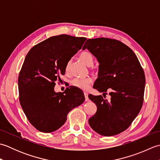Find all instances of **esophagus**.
I'll return each instance as SVG.
<instances>
[{
    "label": "esophagus",
    "mask_w": 160,
    "mask_h": 160,
    "mask_svg": "<svg viewBox=\"0 0 160 160\" xmlns=\"http://www.w3.org/2000/svg\"><path fill=\"white\" fill-rule=\"evenodd\" d=\"M84 97H85V101L89 100V98H88V93H86V92H84Z\"/></svg>",
    "instance_id": "esophagus-1"
}]
</instances>
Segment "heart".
I'll return each instance as SVG.
<instances>
[{
    "instance_id": "b5f03b06",
    "label": "heart",
    "mask_w": 160,
    "mask_h": 160,
    "mask_svg": "<svg viewBox=\"0 0 160 160\" xmlns=\"http://www.w3.org/2000/svg\"><path fill=\"white\" fill-rule=\"evenodd\" d=\"M80 58L84 63H86L88 65H91L93 62V56L89 52H87V51H84V52H81L80 54ZM71 65V61H68L65 69L68 71L69 69V67ZM93 82L92 78L89 76L85 77V78H76L71 81V84L75 87L78 88V89H82L84 91H87L89 89L90 84Z\"/></svg>"
}]
</instances>
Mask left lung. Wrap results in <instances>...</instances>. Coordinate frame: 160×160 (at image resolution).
I'll return each instance as SVG.
<instances>
[{"instance_id": "left-lung-1", "label": "left lung", "mask_w": 160, "mask_h": 160, "mask_svg": "<svg viewBox=\"0 0 160 160\" xmlns=\"http://www.w3.org/2000/svg\"><path fill=\"white\" fill-rule=\"evenodd\" d=\"M99 62L98 78L93 88L103 93L89 95L97 111L89 119L90 127L104 136L123 132L137 117L144 102L145 75L132 49L115 39H88L82 47ZM110 91L111 99L104 94Z\"/></svg>"}]
</instances>
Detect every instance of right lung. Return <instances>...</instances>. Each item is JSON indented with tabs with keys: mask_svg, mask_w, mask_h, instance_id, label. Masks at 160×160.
I'll return each instance as SVG.
<instances>
[{
	"mask_svg": "<svg viewBox=\"0 0 160 160\" xmlns=\"http://www.w3.org/2000/svg\"><path fill=\"white\" fill-rule=\"evenodd\" d=\"M84 37L62 34L52 36L29 50L18 76L19 101L33 127L43 132L58 130L67 114L84 101L83 92L67 87L56 93L54 87L65 73L68 61L81 49Z\"/></svg>",
	"mask_w": 160,
	"mask_h": 160,
	"instance_id": "1",
	"label": "right lung"
}]
</instances>
